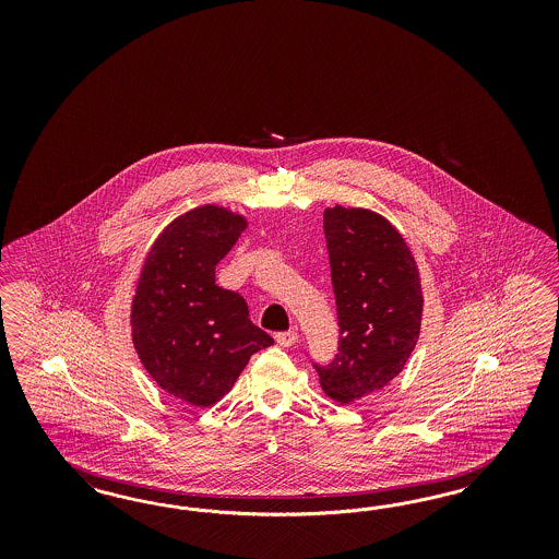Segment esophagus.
Segmentation results:
<instances>
[{"mask_svg":"<svg viewBox=\"0 0 559 559\" xmlns=\"http://www.w3.org/2000/svg\"><path fill=\"white\" fill-rule=\"evenodd\" d=\"M274 340H276V344H281V346H293V344L299 340V334H297L295 330H290V332H278V334H274Z\"/></svg>","mask_w":559,"mask_h":559,"instance_id":"34e87169","label":"esophagus"}]
</instances>
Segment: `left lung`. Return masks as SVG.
I'll return each mask as SVG.
<instances>
[{"mask_svg":"<svg viewBox=\"0 0 559 559\" xmlns=\"http://www.w3.org/2000/svg\"><path fill=\"white\" fill-rule=\"evenodd\" d=\"M323 234L338 309L336 358L318 367L338 404L383 390L420 338L424 295L416 258L391 221L362 206H328Z\"/></svg>","mask_w":559,"mask_h":559,"instance_id":"left-lung-1","label":"left lung"}]
</instances>
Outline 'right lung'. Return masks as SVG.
I'll list each match as a JSON object with an SVG mask.
<instances>
[{
    "instance_id": "add662e5",
    "label": "right lung",
    "mask_w": 559,
    "mask_h": 559,
    "mask_svg": "<svg viewBox=\"0 0 559 559\" xmlns=\"http://www.w3.org/2000/svg\"><path fill=\"white\" fill-rule=\"evenodd\" d=\"M219 204L178 215L155 237L131 299V338L162 390L194 407L217 404L274 340L250 322L241 295L215 285V266L248 229Z\"/></svg>"
}]
</instances>
